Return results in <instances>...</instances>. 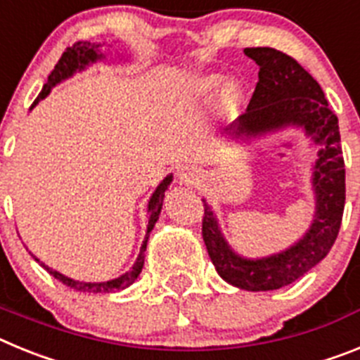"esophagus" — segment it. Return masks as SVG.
Masks as SVG:
<instances>
[{"label": "esophagus", "instance_id": "34e87169", "mask_svg": "<svg viewBox=\"0 0 360 360\" xmlns=\"http://www.w3.org/2000/svg\"><path fill=\"white\" fill-rule=\"evenodd\" d=\"M178 180L180 184H186V186H195L200 180V171L196 169L195 165H184L178 174Z\"/></svg>", "mask_w": 360, "mask_h": 360}]
</instances>
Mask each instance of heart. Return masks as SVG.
Here are the masks:
<instances>
[{
  "label": "heart",
  "instance_id": "1",
  "mask_svg": "<svg viewBox=\"0 0 360 360\" xmlns=\"http://www.w3.org/2000/svg\"><path fill=\"white\" fill-rule=\"evenodd\" d=\"M221 81H224L221 75H207V77L202 79L200 86H202V91L212 94L221 84ZM241 103H243V88L238 81H229L224 86L221 94H219V104L227 113H232V111H236L241 106Z\"/></svg>",
  "mask_w": 360,
  "mask_h": 360
}]
</instances>
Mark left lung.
<instances>
[{"instance_id":"8db88e82","label":"left lung","mask_w":360,"mask_h":360,"mask_svg":"<svg viewBox=\"0 0 360 360\" xmlns=\"http://www.w3.org/2000/svg\"><path fill=\"white\" fill-rule=\"evenodd\" d=\"M245 56L259 66V81L247 111L225 129V135L249 141L288 126L303 129L319 146L311 173L316 214L301 240L283 252L259 259L241 257L231 249L205 200L202 234L212 265L225 281L250 292L278 290L314 269L335 243L346 200L345 158L339 120L330 110L319 82L294 57L276 49H245Z\"/></svg>"}]
</instances>
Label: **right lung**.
<instances>
[{"label":"right lung","mask_w":360,"mask_h":360,"mask_svg":"<svg viewBox=\"0 0 360 360\" xmlns=\"http://www.w3.org/2000/svg\"><path fill=\"white\" fill-rule=\"evenodd\" d=\"M103 44L101 43H90V41H79V43H75L73 46H70V49L65 50V53L61 56V59H59V63L56 65V68L52 70V73L49 75V82L43 86V90H41L39 97L34 101V104L30 106V110L34 106H36L37 103H39L41 98H44L46 95L50 94V90H52L53 86L59 84L61 81H65V79L72 77L73 73L79 72V70H84L86 66L90 65V63H95L98 61V59H103V53L98 52V49H101ZM173 182V174H167V176L164 178L160 182V186L155 189V193H153V196L149 198V203H148V232H146V238L144 241H142V247H141V254H139V257H136L135 265L131 266V270H128L126 274L119 276V278L115 279H110V281H103V283H84V281H75V279L68 278V276H63L61 272H57V270L50 269L49 265H44L43 262H39L34 254H32V257L36 259L37 263H39L41 266H43L46 272H49L50 276H53L56 279H59V281L63 283V285H66V287L73 288V290L77 292H86V294H110V292L113 290H124V288H128L129 285H133L135 283V279L139 278V274L142 272V266H144V252H146V247H148V240H149V232L153 231V227H155V224H157L158 216H160V211H162V203H164V196H165V189H167V186Z\"/></svg>","instance_id":"obj_1"}]
</instances>
